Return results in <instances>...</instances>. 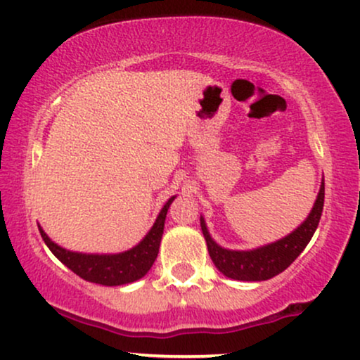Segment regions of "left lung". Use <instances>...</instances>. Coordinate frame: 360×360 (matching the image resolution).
I'll return each instance as SVG.
<instances>
[{
  "instance_id": "8db88e82",
  "label": "left lung",
  "mask_w": 360,
  "mask_h": 360,
  "mask_svg": "<svg viewBox=\"0 0 360 360\" xmlns=\"http://www.w3.org/2000/svg\"><path fill=\"white\" fill-rule=\"evenodd\" d=\"M325 201V181L321 183L320 193L313 206L311 213L298 229L288 237L281 240L269 243L266 247H259L255 250H226L217 245L210 237L206 230L205 220L201 218V230H203L206 245H208L210 257L213 264L218 267V271L223 272L226 278L238 279V281H266L274 278L288 269L295 259L298 257L308 242L311 240L315 233L318 223H320L321 212H323Z\"/></svg>"
}]
</instances>
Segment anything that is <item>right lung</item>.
I'll use <instances>...</instances> for the list:
<instances>
[{
  "label": "right lung",
  "mask_w": 360,
  "mask_h": 360,
  "mask_svg": "<svg viewBox=\"0 0 360 360\" xmlns=\"http://www.w3.org/2000/svg\"><path fill=\"white\" fill-rule=\"evenodd\" d=\"M172 200L164 205L160 210L159 217L150 229V232L146 235L142 242L134 249L123 252V254L115 255H93V254H77V252L65 250L62 247L53 243L47 233L39 226L40 235H42L44 242L51 252L60 260L64 266H68L74 274L79 278L89 281V283L103 284V286H120V284L134 283L147 274L148 269L152 267L154 260L159 254L160 238L164 233V221H166V214Z\"/></svg>",
  "instance_id": "1"
}]
</instances>
